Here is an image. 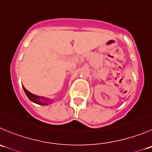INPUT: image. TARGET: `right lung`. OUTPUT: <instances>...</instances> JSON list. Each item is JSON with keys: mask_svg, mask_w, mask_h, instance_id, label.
<instances>
[{"mask_svg": "<svg viewBox=\"0 0 152 152\" xmlns=\"http://www.w3.org/2000/svg\"><path fill=\"white\" fill-rule=\"evenodd\" d=\"M23 87V90L24 91H25L27 97L28 98L29 100L33 102L34 103H36L37 104H40V105H47L49 104V102H50V99H47V98H45V97H41V96H35V95L32 94V93H31L30 92L28 91L25 87Z\"/></svg>", "mask_w": 152, "mask_h": 152, "instance_id": "right-lung-1", "label": "right lung"}]
</instances>
